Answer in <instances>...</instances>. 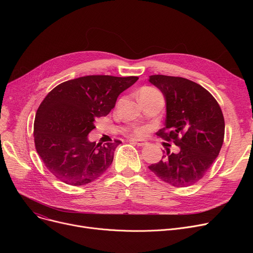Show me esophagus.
<instances>
[{"mask_svg":"<svg viewBox=\"0 0 253 253\" xmlns=\"http://www.w3.org/2000/svg\"><path fill=\"white\" fill-rule=\"evenodd\" d=\"M130 141H131L132 143H134V144H137V145H139V147H143V145L148 144V142L145 141L144 139H135V138H133V139H131Z\"/></svg>","mask_w":253,"mask_h":253,"instance_id":"esophagus-1","label":"esophagus"}]
</instances>
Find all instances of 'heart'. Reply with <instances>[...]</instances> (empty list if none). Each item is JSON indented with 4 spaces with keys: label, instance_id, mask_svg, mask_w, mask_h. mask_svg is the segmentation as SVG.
<instances>
[{
    "label": "heart",
    "instance_id": "b5f03b06",
    "mask_svg": "<svg viewBox=\"0 0 253 253\" xmlns=\"http://www.w3.org/2000/svg\"><path fill=\"white\" fill-rule=\"evenodd\" d=\"M143 89H152V88H143ZM144 131H145V130H144L143 128H139V129L136 130V133H137V134H143Z\"/></svg>",
    "mask_w": 253,
    "mask_h": 253
}]
</instances>
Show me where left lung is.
<instances>
[{"instance_id":"left-lung-1","label":"left lung","mask_w":253,"mask_h":253,"mask_svg":"<svg viewBox=\"0 0 253 253\" xmlns=\"http://www.w3.org/2000/svg\"><path fill=\"white\" fill-rule=\"evenodd\" d=\"M149 82L163 93L166 102L165 127L157 135L178 148L177 153L167 148L162 160L149 169L175 188L189 187L204 176L221 149L220 106L205 88L188 79L154 75Z\"/></svg>"}]
</instances>
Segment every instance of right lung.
Wrapping results in <instances>:
<instances>
[{
    "label": "right lung",
    "mask_w": 253,
    "mask_h": 253,
    "mask_svg": "<svg viewBox=\"0 0 253 253\" xmlns=\"http://www.w3.org/2000/svg\"><path fill=\"white\" fill-rule=\"evenodd\" d=\"M137 80L133 76H85L48 93L36 114L34 137L37 153L56 178L79 187L108 170L121 141L96 144L89 141L88 134L95 128V118L108 115L118 96Z\"/></svg>",
    "instance_id": "right-lung-1"
}]
</instances>
